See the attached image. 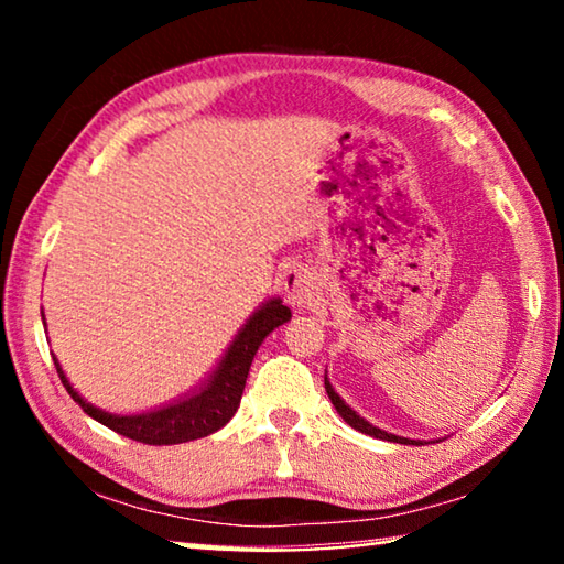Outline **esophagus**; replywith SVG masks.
I'll return each instance as SVG.
<instances>
[{
  "label": "esophagus",
  "instance_id": "1",
  "mask_svg": "<svg viewBox=\"0 0 564 564\" xmlns=\"http://www.w3.org/2000/svg\"><path fill=\"white\" fill-rule=\"evenodd\" d=\"M283 291L285 301H289L293 308H305L311 305L318 293V279L305 263H293L289 271H285L283 279Z\"/></svg>",
  "mask_w": 564,
  "mask_h": 564
}]
</instances>
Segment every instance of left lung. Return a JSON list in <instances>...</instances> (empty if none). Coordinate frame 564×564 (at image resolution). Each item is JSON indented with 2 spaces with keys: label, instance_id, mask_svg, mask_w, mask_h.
<instances>
[{
  "label": "left lung",
  "instance_id": "8db88e82",
  "mask_svg": "<svg viewBox=\"0 0 564 564\" xmlns=\"http://www.w3.org/2000/svg\"><path fill=\"white\" fill-rule=\"evenodd\" d=\"M326 393H328V398H330L333 408L338 410V415H340L343 420H346V423H348L350 427H356L358 433H366V435H370V437H378V441H388V443H398V445H423V443H425V441H413V437H403V435L388 433V431H383V427L368 423L366 417H362L360 413H356V410H352V408L346 403V400H343V398L336 393V388L330 386L328 370H326ZM431 443H435V441H431Z\"/></svg>",
  "mask_w": 564,
  "mask_h": 564
}]
</instances>
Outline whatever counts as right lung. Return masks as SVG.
Listing matches in <instances>:
<instances>
[{"label": "right lung", "instance_id": "right-lung-1", "mask_svg": "<svg viewBox=\"0 0 564 564\" xmlns=\"http://www.w3.org/2000/svg\"><path fill=\"white\" fill-rule=\"evenodd\" d=\"M289 321L291 308L283 305L279 295H273V299L261 303L259 308L253 311V316H248L243 328L236 333L234 343L224 352L221 362H218L208 380H204V386H198L194 393L174 400V403L141 410V413H109V410L89 403V400L72 386V380L66 378L59 358H56L54 352L52 358L66 393L74 398V403L82 405L84 413L97 420V423L107 425L113 433L131 437V441L137 443L178 445L221 431L228 420L234 417L238 405H241L248 368H251L256 350L261 348V343L269 333H273ZM42 323L46 330L44 311Z\"/></svg>", "mask_w": 564, "mask_h": 564}]
</instances>
